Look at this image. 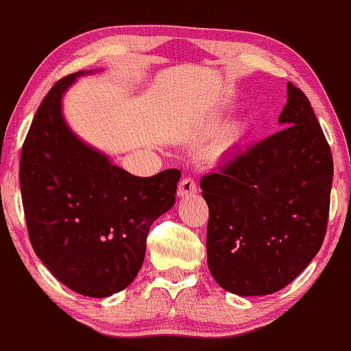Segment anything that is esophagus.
Returning <instances> with one entry per match:
<instances>
[{"instance_id": "esophagus-1", "label": "esophagus", "mask_w": 351, "mask_h": 351, "mask_svg": "<svg viewBox=\"0 0 351 351\" xmlns=\"http://www.w3.org/2000/svg\"><path fill=\"white\" fill-rule=\"evenodd\" d=\"M197 192V186L195 181L192 178H182L178 184V197H187V195H194Z\"/></svg>"}]
</instances>
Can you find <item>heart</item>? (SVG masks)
I'll return each mask as SVG.
<instances>
[{
	"label": "heart",
	"mask_w": 351,
	"mask_h": 351,
	"mask_svg": "<svg viewBox=\"0 0 351 351\" xmlns=\"http://www.w3.org/2000/svg\"><path fill=\"white\" fill-rule=\"evenodd\" d=\"M241 136H243V128H241L240 125H234V127L227 128V132L224 133L221 145H223V147L226 149V147L237 145V143L241 140Z\"/></svg>",
	"instance_id": "1"
}]
</instances>
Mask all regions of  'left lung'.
<instances>
[{"label": "left lung", "mask_w": 351, "mask_h": 351, "mask_svg": "<svg viewBox=\"0 0 351 351\" xmlns=\"http://www.w3.org/2000/svg\"><path fill=\"white\" fill-rule=\"evenodd\" d=\"M285 128L200 180L210 210L208 269L239 295L283 289L322 248L332 154L305 93L288 82Z\"/></svg>", "instance_id": "8db88e82"}]
</instances>
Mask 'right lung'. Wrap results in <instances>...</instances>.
<instances>
[{"label":"right lung","instance_id":"right-lung-1","mask_svg":"<svg viewBox=\"0 0 351 351\" xmlns=\"http://www.w3.org/2000/svg\"><path fill=\"white\" fill-rule=\"evenodd\" d=\"M84 71L57 81L21 154V192L34 253L58 281L108 298L135 280L151 224L175 205L181 171L133 176L71 132L62 98Z\"/></svg>","mask_w":351,"mask_h":351}]
</instances>
